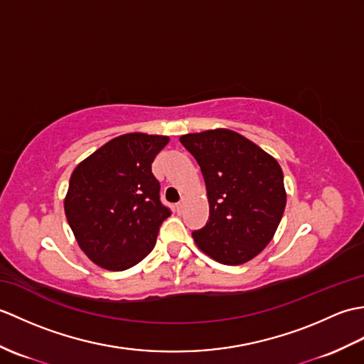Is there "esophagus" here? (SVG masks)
Segmentation results:
<instances>
[{
	"label": "esophagus",
	"instance_id": "1",
	"mask_svg": "<svg viewBox=\"0 0 364 364\" xmlns=\"http://www.w3.org/2000/svg\"><path fill=\"white\" fill-rule=\"evenodd\" d=\"M184 206H186V198L183 197L181 202H180V203H176V211H178V213H181V211L184 210Z\"/></svg>",
	"mask_w": 364,
	"mask_h": 364
}]
</instances>
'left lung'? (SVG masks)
<instances>
[{
	"label": "left lung",
	"instance_id": "left-lung-1",
	"mask_svg": "<svg viewBox=\"0 0 364 364\" xmlns=\"http://www.w3.org/2000/svg\"><path fill=\"white\" fill-rule=\"evenodd\" d=\"M205 178L210 222L192 233L214 261L239 266L272 241L286 206L283 172L274 156L227 128L180 137Z\"/></svg>",
	"mask_w": 364,
	"mask_h": 364
}]
</instances>
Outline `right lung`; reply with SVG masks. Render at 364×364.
<instances>
[{"label":"right lung","instance_id":"obj_1","mask_svg":"<svg viewBox=\"0 0 364 364\" xmlns=\"http://www.w3.org/2000/svg\"><path fill=\"white\" fill-rule=\"evenodd\" d=\"M168 141L158 134H122L75 167L65 218L80 249L97 266L119 272L153 250L170 211L159 200L151 162Z\"/></svg>","mask_w":364,"mask_h":364}]
</instances>
